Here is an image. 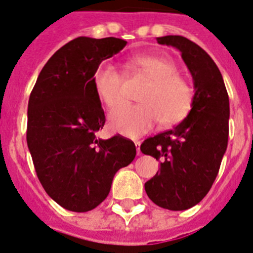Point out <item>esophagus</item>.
<instances>
[{
    "instance_id": "esophagus-1",
    "label": "esophagus",
    "mask_w": 253,
    "mask_h": 253,
    "mask_svg": "<svg viewBox=\"0 0 253 253\" xmlns=\"http://www.w3.org/2000/svg\"><path fill=\"white\" fill-rule=\"evenodd\" d=\"M135 146H136V151H138V155H140V140H135Z\"/></svg>"
}]
</instances>
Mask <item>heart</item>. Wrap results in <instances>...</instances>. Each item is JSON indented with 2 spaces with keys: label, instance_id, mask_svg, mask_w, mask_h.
<instances>
[{
  "label": "heart",
  "instance_id": "heart-1",
  "mask_svg": "<svg viewBox=\"0 0 253 253\" xmlns=\"http://www.w3.org/2000/svg\"><path fill=\"white\" fill-rule=\"evenodd\" d=\"M128 67L151 80L150 85L139 97L140 105H122L111 111V130L136 138L152 130L160 121L164 126H173L186 118L192 110L194 91L188 81L178 76V68L170 59L136 55L128 60ZM93 86L99 101L109 109L125 99V77L110 63L95 69Z\"/></svg>",
  "mask_w": 253,
  "mask_h": 253
}]
</instances>
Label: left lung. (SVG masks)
I'll use <instances>...</instances> for the list:
<instances>
[{
    "label": "left lung",
    "mask_w": 253,
    "mask_h": 253,
    "mask_svg": "<svg viewBox=\"0 0 253 253\" xmlns=\"http://www.w3.org/2000/svg\"><path fill=\"white\" fill-rule=\"evenodd\" d=\"M156 41L180 51L194 85L188 117L140 146L143 154L160 160V172L144 184L147 196L160 208L178 211L201 202L219 172L227 150L230 102L220 71L200 45L180 35Z\"/></svg>",
    "instance_id": "left-lung-1"
}]
</instances>
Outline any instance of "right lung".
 I'll use <instances>...</instances> for the list:
<instances>
[{"mask_svg":"<svg viewBox=\"0 0 253 253\" xmlns=\"http://www.w3.org/2000/svg\"><path fill=\"white\" fill-rule=\"evenodd\" d=\"M126 44L113 37L73 39L45 63L30 94L27 146L38 178L47 194L71 211L97 208L115 173L136 155L134 143L123 136H95L105 113L93 75Z\"/></svg>","mask_w":253,"mask_h":253,"instance_id":"obj_1","label":"right lung"}]
</instances>
